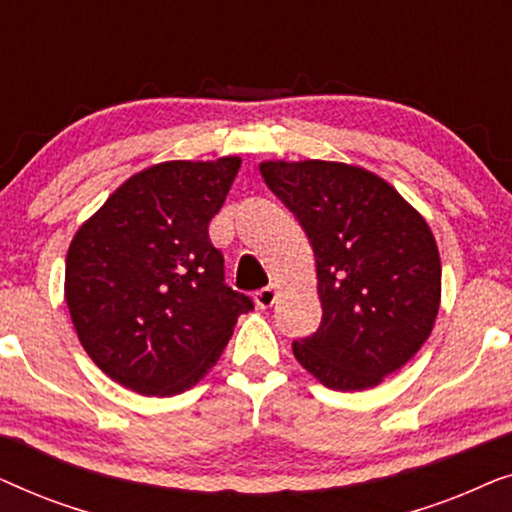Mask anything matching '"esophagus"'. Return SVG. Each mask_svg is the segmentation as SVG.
Returning <instances> with one entry per match:
<instances>
[{"label":"esophagus","mask_w":512,"mask_h":512,"mask_svg":"<svg viewBox=\"0 0 512 512\" xmlns=\"http://www.w3.org/2000/svg\"><path fill=\"white\" fill-rule=\"evenodd\" d=\"M254 298H256V305L261 307V310H268V307L275 305L277 289H275V286H265V289H258L256 291Z\"/></svg>","instance_id":"34e87169"}]
</instances>
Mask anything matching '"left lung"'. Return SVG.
I'll use <instances>...</instances> for the list:
<instances>
[{
	"mask_svg": "<svg viewBox=\"0 0 512 512\" xmlns=\"http://www.w3.org/2000/svg\"><path fill=\"white\" fill-rule=\"evenodd\" d=\"M317 261L321 324L293 340L300 366L335 391L396 373L431 335L440 256L426 221L377 174L345 163H261Z\"/></svg>",
	"mask_w": 512,
	"mask_h": 512,
	"instance_id": "8db88e82",
	"label": "left lung"
}]
</instances>
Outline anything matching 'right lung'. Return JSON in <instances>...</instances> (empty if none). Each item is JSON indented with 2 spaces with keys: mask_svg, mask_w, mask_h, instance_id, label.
<instances>
[{
  "mask_svg": "<svg viewBox=\"0 0 512 512\" xmlns=\"http://www.w3.org/2000/svg\"><path fill=\"white\" fill-rule=\"evenodd\" d=\"M240 158L170 160L109 195L67 251L65 298L102 373L142 396L191 389L219 361L249 296L223 277L209 221Z\"/></svg>",
  "mask_w": 512,
  "mask_h": 512,
  "instance_id": "right-lung-1",
  "label": "right lung"
}]
</instances>
